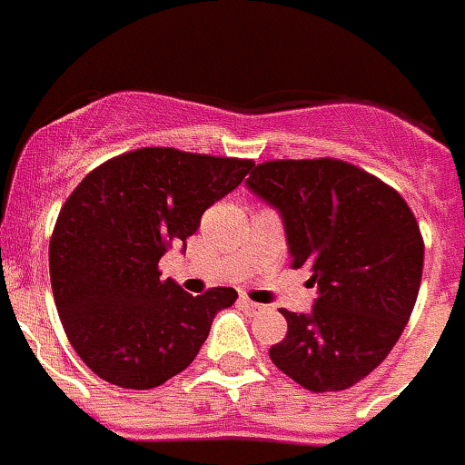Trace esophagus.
I'll list each match as a JSON object with an SVG mask.
<instances>
[{"mask_svg": "<svg viewBox=\"0 0 465 465\" xmlns=\"http://www.w3.org/2000/svg\"><path fill=\"white\" fill-rule=\"evenodd\" d=\"M241 306H243L245 311H248V313H262V311L266 309V306H262V304H257V302H252V300H248V297H241Z\"/></svg>", "mask_w": 465, "mask_h": 465, "instance_id": "34e87169", "label": "esophagus"}]
</instances>
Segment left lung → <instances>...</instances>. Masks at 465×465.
Wrapping results in <instances>:
<instances>
[{"label": "left lung", "instance_id": "1", "mask_svg": "<svg viewBox=\"0 0 465 465\" xmlns=\"http://www.w3.org/2000/svg\"><path fill=\"white\" fill-rule=\"evenodd\" d=\"M281 210L292 269L318 282L313 311L281 309L288 334L269 358L313 393L346 391L401 339L423 272L419 222L401 193L341 159H276L245 180Z\"/></svg>", "mask_w": 465, "mask_h": 465}]
</instances>
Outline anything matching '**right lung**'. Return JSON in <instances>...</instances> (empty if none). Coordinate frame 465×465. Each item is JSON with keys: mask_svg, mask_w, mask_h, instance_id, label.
<instances>
[{"mask_svg": "<svg viewBox=\"0 0 465 465\" xmlns=\"http://www.w3.org/2000/svg\"><path fill=\"white\" fill-rule=\"evenodd\" d=\"M250 159L143 147L93 168L60 208L48 269L76 355L119 389L147 391L199 353L233 288L192 297L159 260L187 243L208 205L243 183Z\"/></svg>", "mask_w": 465, "mask_h": 465, "instance_id": "right-lung-1", "label": "right lung"}]
</instances>
